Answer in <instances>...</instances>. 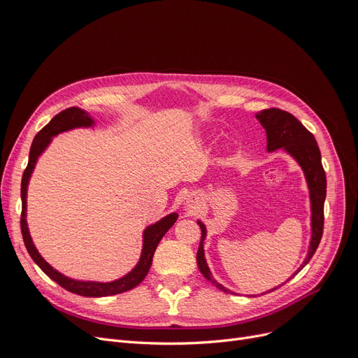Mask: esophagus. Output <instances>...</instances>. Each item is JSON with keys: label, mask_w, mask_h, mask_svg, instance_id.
Here are the masks:
<instances>
[{"label": "esophagus", "mask_w": 358, "mask_h": 358, "mask_svg": "<svg viewBox=\"0 0 358 358\" xmlns=\"http://www.w3.org/2000/svg\"><path fill=\"white\" fill-rule=\"evenodd\" d=\"M197 208H199V199L197 197H192V196L188 197L187 199V209L192 212V210H196Z\"/></svg>", "instance_id": "obj_1"}]
</instances>
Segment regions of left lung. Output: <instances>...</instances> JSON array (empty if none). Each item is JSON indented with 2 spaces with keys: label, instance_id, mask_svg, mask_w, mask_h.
Wrapping results in <instances>:
<instances>
[{
  "label": "left lung",
  "instance_id": "obj_1",
  "mask_svg": "<svg viewBox=\"0 0 358 358\" xmlns=\"http://www.w3.org/2000/svg\"><path fill=\"white\" fill-rule=\"evenodd\" d=\"M255 117L266 129L267 152H275L278 149H282L285 154H288L297 162L306 179L310 201V242L305 262L294 272V275H297V272H300L310 262L312 255L315 254L321 242L324 229V201H326L327 179L322 169L321 152L313 134L309 133L299 119H296L291 113L280 109H266L258 112ZM197 224L201 229V241L197 252V266L201 275L216 288H220L224 292H229V294H234L231 289L224 287L213 278L204 257V241L206 236H208V229H206L204 222H201L200 220H197ZM276 288L268 291H273Z\"/></svg>",
  "mask_w": 358,
  "mask_h": 358
}]
</instances>
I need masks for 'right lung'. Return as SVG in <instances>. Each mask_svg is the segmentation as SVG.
<instances>
[{"mask_svg": "<svg viewBox=\"0 0 358 358\" xmlns=\"http://www.w3.org/2000/svg\"><path fill=\"white\" fill-rule=\"evenodd\" d=\"M95 121L92 116L80 109V107H69V109L62 110L57 116L50 119V122L41 129V131L32 140V145L29 149V157H28V166L24 171L22 183H20V199H22V216H20V230H22V237L27 246V251L34 259V263L45 272L52 280H55L58 285L66 288L74 294H79L83 297H106V296H115L121 294L124 291H129L136 288L145 276L148 275L150 264H152V258L155 254V249L159 243V241L164 237V234L171 229L173 224L178 220V213L171 212L166 215L164 218L159 221L148 225L143 230L142 236V252H140V258L137 264L129 270V272L121 278L115 280H109V282H100V280H83V279H73L69 278L59 270L53 268L45 258L41 257L38 249L36 248L34 242H32V237L29 234L28 222H27V196H28V185L32 171L36 169L37 161L40 155L45 152L46 148L50 145L53 137H57L61 133L71 131L76 128H92L95 127Z\"/></svg>", "mask_w": 358, "mask_h": 358, "instance_id": "1", "label": "right lung"}]
</instances>
